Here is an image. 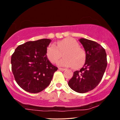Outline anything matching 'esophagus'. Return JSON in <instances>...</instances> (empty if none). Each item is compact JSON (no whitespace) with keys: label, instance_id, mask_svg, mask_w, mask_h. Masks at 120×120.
Listing matches in <instances>:
<instances>
[{"label":"esophagus","instance_id":"34e87169","mask_svg":"<svg viewBox=\"0 0 120 120\" xmlns=\"http://www.w3.org/2000/svg\"><path fill=\"white\" fill-rule=\"evenodd\" d=\"M59 70H61V71H64V70H66V69H64V68H59Z\"/></svg>","mask_w":120,"mask_h":120}]
</instances>
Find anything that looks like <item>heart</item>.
Wrapping results in <instances>:
<instances>
[{"mask_svg": "<svg viewBox=\"0 0 120 120\" xmlns=\"http://www.w3.org/2000/svg\"><path fill=\"white\" fill-rule=\"evenodd\" d=\"M64 57L58 62L60 66L71 67L74 69L80 68L84 64L86 59V52L79 46L75 39L67 38L57 42L56 46L51 44L47 48L46 55L52 63H56L61 57Z\"/></svg>", "mask_w": 120, "mask_h": 120, "instance_id": "heart-1", "label": "heart"}]
</instances>
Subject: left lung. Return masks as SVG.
I'll return each mask as SVG.
<instances>
[{
	"label": "left lung",
	"mask_w": 120,
	"mask_h": 120,
	"mask_svg": "<svg viewBox=\"0 0 120 120\" xmlns=\"http://www.w3.org/2000/svg\"><path fill=\"white\" fill-rule=\"evenodd\" d=\"M79 41L85 51V63L80 70L74 72L68 85L75 91L85 93L93 90L101 81L107 67V55L98 42L84 38Z\"/></svg>",
	"instance_id": "1"
}]
</instances>
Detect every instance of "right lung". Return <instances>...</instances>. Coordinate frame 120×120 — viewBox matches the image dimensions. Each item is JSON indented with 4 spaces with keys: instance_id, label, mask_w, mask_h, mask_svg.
Masks as SVG:
<instances>
[{
    "instance_id": "obj_1",
    "label": "right lung",
    "mask_w": 120,
    "mask_h": 120,
    "mask_svg": "<svg viewBox=\"0 0 120 120\" xmlns=\"http://www.w3.org/2000/svg\"><path fill=\"white\" fill-rule=\"evenodd\" d=\"M49 39L28 41L18 46L11 56L12 72L20 87L30 93H38L50 84L57 68L46 56Z\"/></svg>"
}]
</instances>
